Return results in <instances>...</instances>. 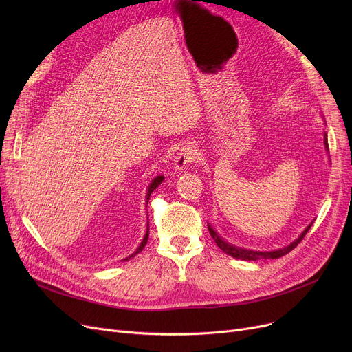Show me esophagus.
I'll list each match as a JSON object with an SVG mask.
<instances>
[{
	"label": "esophagus",
	"instance_id": "1",
	"mask_svg": "<svg viewBox=\"0 0 352 352\" xmlns=\"http://www.w3.org/2000/svg\"><path fill=\"white\" fill-rule=\"evenodd\" d=\"M201 158V154L198 151V148L195 145H186L181 148V151L177 154L175 157V162H174V166L175 170L178 171H182L188 168V166L194 162H198Z\"/></svg>",
	"mask_w": 352,
	"mask_h": 352
}]
</instances>
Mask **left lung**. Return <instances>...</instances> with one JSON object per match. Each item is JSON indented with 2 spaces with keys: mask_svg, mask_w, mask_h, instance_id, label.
Returning a JSON list of instances; mask_svg holds the SVG:
<instances>
[{
  "mask_svg": "<svg viewBox=\"0 0 352 352\" xmlns=\"http://www.w3.org/2000/svg\"><path fill=\"white\" fill-rule=\"evenodd\" d=\"M325 146L328 148V142H327V135H325ZM312 226V224H311ZM311 226H308V228L297 238L295 239V241L292 243V244H289L288 247H284V248H281V250H276V251H270V252H261V251H251V250H244V248H239V247H234V245H231V244H228V243H226L224 239H221L218 235H217V232L208 226V230H210V234H211V236L214 238V241L217 243V245L223 250L226 254H228V255H231V256H234V258H238V260H244V261H256V260H261V258H264V260H270V258H280V256H283V255H285V254H288L289 251H292L295 247H297L302 239H304V236L307 235V232H308V230L311 228Z\"/></svg>",
  "mask_w": 352,
  "mask_h": 352,
  "instance_id": "obj_1",
  "label": "left lung"
}]
</instances>
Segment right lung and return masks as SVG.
Wrapping results in <instances>:
<instances>
[{"label": "right lung", "instance_id": "right-lung-1", "mask_svg": "<svg viewBox=\"0 0 352 352\" xmlns=\"http://www.w3.org/2000/svg\"><path fill=\"white\" fill-rule=\"evenodd\" d=\"M162 179H164V177H161V175H160V177H157V178H155V179L153 181V184H151V186H150V188H148L146 199H150V195L153 194V191H154V190H155V188H157V187L160 186V184L162 182ZM146 202H148V201H146ZM148 235H150V231H146V234L144 235V239H142V243L140 244V247L137 248V251H135V252H134V254H133L131 256H134L135 254H138V252H141V251H142V248L145 247V244H146V241H148ZM131 256H129V258H131ZM125 260H128V258H125Z\"/></svg>", "mask_w": 352, "mask_h": 352}]
</instances>
